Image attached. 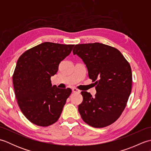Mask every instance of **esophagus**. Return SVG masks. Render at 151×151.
<instances>
[{
  "label": "esophagus",
  "mask_w": 151,
  "mask_h": 151,
  "mask_svg": "<svg viewBox=\"0 0 151 151\" xmlns=\"http://www.w3.org/2000/svg\"><path fill=\"white\" fill-rule=\"evenodd\" d=\"M72 91L73 93H80V90H78V89H76L75 88H73L72 89Z\"/></svg>",
  "instance_id": "esophagus-1"
}]
</instances>
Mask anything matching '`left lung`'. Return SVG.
Wrapping results in <instances>:
<instances>
[{
  "label": "left lung",
  "mask_w": 151,
  "mask_h": 151,
  "mask_svg": "<svg viewBox=\"0 0 151 151\" xmlns=\"http://www.w3.org/2000/svg\"><path fill=\"white\" fill-rule=\"evenodd\" d=\"M73 52L86 64L97 91L95 97L81 92V117L93 127L109 126L120 117L129 100L132 82L130 64L119 50L100 43L76 45Z\"/></svg>",
  "instance_id": "1"
}]
</instances>
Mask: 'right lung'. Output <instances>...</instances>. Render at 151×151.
I'll list each match as a JSON object with an SVG mask.
<instances>
[{
	"label": "right lung",
	"instance_id": "obj_1",
	"mask_svg": "<svg viewBox=\"0 0 151 151\" xmlns=\"http://www.w3.org/2000/svg\"><path fill=\"white\" fill-rule=\"evenodd\" d=\"M74 46L44 42L19 58L13 75L15 95L22 113L31 123L48 127L60 118L72 91L52 86L50 77Z\"/></svg>",
	"mask_w": 151,
	"mask_h": 151
}]
</instances>
